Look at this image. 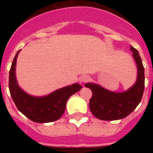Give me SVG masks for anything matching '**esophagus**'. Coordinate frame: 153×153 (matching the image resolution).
Listing matches in <instances>:
<instances>
[{"label":"esophagus","instance_id":"esophagus-1","mask_svg":"<svg viewBox=\"0 0 153 153\" xmlns=\"http://www.w3.org/2000/svg\"><path fill=\"white\" fill-rule=\"evenodd\" d=\"M89 79H90V76H89L83 75V76H81L79 78V82L81 83V84H83V83H86Z\"/></svg>","mask_w":153,"mask_h":153}]
</instances>
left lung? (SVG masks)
I'll return each mask as SVG.
<instances>
[{
	"label": "left lung",
	"instance_id": "8db88e82",
	"mask_svg": "<svg viewBox=\"0 0 153 153\" xmlns=\"http://www.w3.org/2000/svg\"><path fill=\"white\" fill-rule=\"evenodd\" d=\"M130 50L136 63L138 72L136 83L129 90L117 93L106 90L97 83L85 84L93 93L89 104L90 111L99 120L112 121L125 118L141 101L145 86L144 67L137 50L132 46Z\"/></svg>",
	"mask_w": 153,
	"mask_h": 153
}]
</instances>
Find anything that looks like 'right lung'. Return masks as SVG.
Wrapping results in <instances>:
<instances>
[{
  "label": "right lung",
  "instance_id": "1",
  "mask_svg": "<svg viewBox=\"0 0 153 153\" xmlns=\"http://www.w3.org/2000/svg\"><path fill=\"white\" fill-rule=\"evenodd\" d=\"M19 52L20 51L16 53L9 73V90L16 106L33 122L45 123L59 120L64 113L68 99L80 90L82 86L76 83L44 97L30 95L19 86L16 78V63Z\"/></svg>",
  "mask_w": 153,
  "mask_h": 153
}]
</instances>
